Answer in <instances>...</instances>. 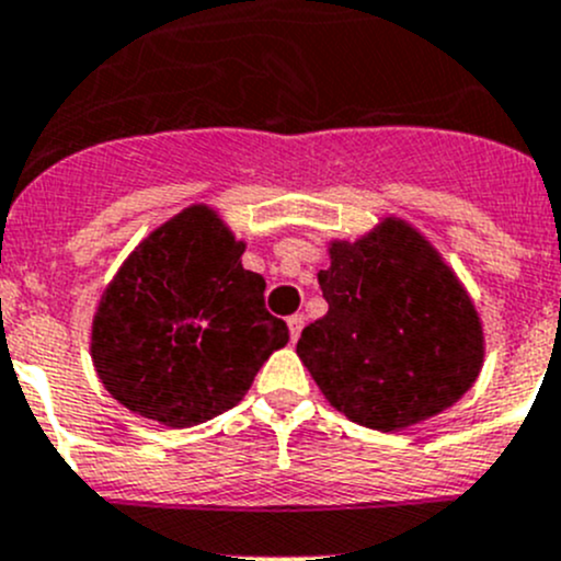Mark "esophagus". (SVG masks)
I'll use <instances>...</instances> for the list:
<instances>
[{
	"instance_id": "1",
	"label": "esophagus",
	"mask_w": 561,
	"mask_h": 561,
	"mask_svg": "<svg viewBox=\"0 0 561 561\" xmlns=\"http://www.w3.org/2000/svg\"><path fill=\"white\" fill-rule=\"evenodd\" d=\"M302 327H305V316L302 313L288 316V332H291V341H297L299 332H302Z\"/></svg>"
}]
</instances>
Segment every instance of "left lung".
I'll use <instances>...</instances> for the list:
<instances>
[{"mask_svg": "<svg viewBox=\"0 0 561 561\" xmlns=\"http://www.w3.org/2000/svg\"><path fill=\"white\" fill-rule=\"evenodd\" d=\"M327 310L297 354L330 407L365 428L403 431L461 401L485 357L469 291L401 218L359 240H332L319 273Z\"/></svg>", "mask_w": 561, "mask_h": 561, "instance_id": "obj_1", "label": "left lung"}]
</instances>
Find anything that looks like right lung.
Returning <instances> with one entry per match:
<instances>
[{"instance_id": "add662e5", "label": "right lung", "mask_w": 561, "mask_h": 561, "mask_svg": "<svg viewBox=\"0 0 561 561\" xmlns=\"http://www.w3.org/2000/svg\"><path fill=\"white\" fill-rule=\"evenodd\" d=\"M245 242L207 204L165 220L122 262L92 319V363L116 403L165 428L237 407L288 343L264 308V278L242 267Z\"/></svg>"}]
</instances>
